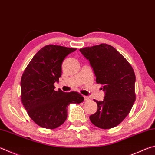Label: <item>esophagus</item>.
I'll use <instances>...</instances> for the list:
<instances>
[{
    "mask_svg": "<svg viewBox=\"0 0 155 155\" xmlns=\"http://www.w3.org/2000/svg\"><path fill=\"white\" fill-rule=\"evenodd\" d=\"M84 99H85V101H89V97L87 96H84Z\"/></svg>",
    "mask_w": 155,
    "mask_h": 155,
    "instance_id": "esophagus-1",
    "label": "esophagus"
}]
</instances>
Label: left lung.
I'll return each mask as SVG.
<instances>
[{
	"label": "left lung",
	"instance_id": "8db88e82",
	"mask_svg": "<svg viewBox=\"0 0 155 155\" xmlns=\"http://www.w3.org/2000/svg\"><path fill=\"white\" fill-rule=\"evenodd\" d=\"M89 61L96 77L102 85L104 100H94L97 112L89 117L91 122L101 129H110L121 123L130 112L136 100V76L127 60L111 45H98L80 49Z\"/></svg>",
	"mask_w": 155,
	"mask_h": 155
}]
</instances>
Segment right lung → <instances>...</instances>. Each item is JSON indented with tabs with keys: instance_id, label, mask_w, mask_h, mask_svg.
Here are the masks:
<instances>
[{
	"instance_id": "add662e5",
	"label": "right lung",
	"mask_w": 155,
	"mask_h": 155,
	"mask_svg": "<svg viewBox=\"0 0 155 155\" xmlns=\"http://www.w3.org/2000/svg\"><path fill=\"white\" fill-rule=\"evenodd\" d=\"M77 49L49 45L36 53L21 79V102L35 123L45 129H55L65 122L70 104H80L83 97L77 91H55L54 83L61 76L66 56Z\"/></svg>"
}]
</instances>
